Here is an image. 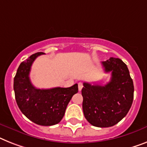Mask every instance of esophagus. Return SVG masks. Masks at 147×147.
Here are the masks:
<instances>
[{
    "label": "esophagus",
    "instance_id": "1",
    "mask_svg": "<svg viewBox=\"0 0 147 147\" xmlns=\"http://www.w3.org/2000/svg\"><path fill=\"white\" fill-rule=\"evenodd\" d=\"M82 87H83V86H82V82H79V83H78V88H79V91H80V92L82 90Z\"/></svg>",
    "mask_w": 147,
    "mask_h": 147
}]
</instances>
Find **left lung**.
<instances>
[{
    "label": "left lung",
    "mask_w": 147,
    "mask_h": 147,
    "mask_svg": "<svg viewBox=\"0 0 147 147\" xmlns=\"http://www.w3.org/2000/svg\"><path fill=\"white\" fill-rule=\"evenodd\" d=\"M101 64L105 72H111V79L104 86L83 83L82 110L91 125L107 128L117 124L127 115L134 88L128 67L121 59L112 57Z\"/></svg>",
    "instance_id": "left-lung-1"
}]
</instances>
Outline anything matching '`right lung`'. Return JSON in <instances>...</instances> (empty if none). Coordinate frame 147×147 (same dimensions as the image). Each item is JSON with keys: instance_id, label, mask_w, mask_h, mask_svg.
I'll use <instances>...</instances> for the list:
<instances>
[{"instance_id": "add662e5", "label": "right lung", "mask_w": 147, "mask_h": 147, "mask_svg": "<svg viewBox=\"0 0 147 147\" xmlns=\"http://www.w3.org/2000/svg\"><path fill=\"white\" fill-rule=\"evenodd\" d=\"M43 54H33L20 64L14 77L13 88L17 105L23 114L36 124L50 126L62 119L73 95L78 92V85L69 88H35L30 80L29 74L36 58Z\"/></svg>"}]
</instances>
